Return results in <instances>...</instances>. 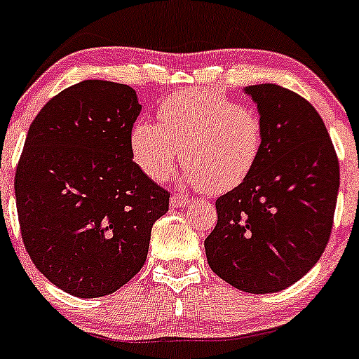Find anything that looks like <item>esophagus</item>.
Listing matches in <instances>:
<instances>
[{"mask_svg": "<svg viewBox=\"0 0 359 359\" xmlns=\"http://www.w3.org/2000/svg\"><path fill=\"white\" fill-rule=\"evenodd\" d=\"M188 202H190V198L184 195H172L171 196V205L176 207V209H181V207L188 205Z\"/></svg>", "mask_w": 359, "mask_h": 359, "instance_id": "esophagus-1", "label": "esophagus"}]
</instances>
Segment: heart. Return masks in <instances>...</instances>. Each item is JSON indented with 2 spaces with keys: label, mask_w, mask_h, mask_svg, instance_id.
<instances>
[{
  "label": "heart",
  "mask_w": 359,
  "mask_h": 359,
  "mask_svg": "<svg viewBox=\"0 0 359 359\" xmlns=\"http://www.w3.org/2000/svg\"><path fill=\"white\" fill-rule=\"evenodd\" d=\"M161 125L138 119L130 130L135 164L161 180L181 157L188 181L221 195L255 171L265 144V126L255 111L210 88L176 92L157 111Z\"/></svg>",
  "instance_id": "b5f03b06"
}]
</instances>
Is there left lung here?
Instances as JSON below:
<instances>
[{"instance_id": "obj_1", "label": "left lung", "mask_w": 359, "mask_h": 359, "mask_svg": "<svg viewBox=\"0 0 359 359\" xmlns=\"http://www.w3.org/2000/svg\"><path fill=\"white\" fill-rule=\"evenodd\" d=\"M265 126V144L245 183L215 200L205 240L210 269L253 294L283 291L322 257L332 231L339 161L320 114L276 83L245 88Z\"/></svg>"}]
</instances>
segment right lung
Instances as JSON below:
<instances>
[{"mask_svg": "<svg viewBox=\"0 0 359 359\" xmlns=\"http://www.w3.org/2000/svg\"><path fill=\"white\" fill-rule=\"evenodd\" d=\"M137 92L83 80L39 111L15 172L25 250L55 286L99 298L144 267L154 222L169 209L164 190L133 163L130 130Z\"/></svg>", "mask_w": 359, "mask_h": 359, "instance_id": "add662e5", "label": "right lung"}]
</instances>
